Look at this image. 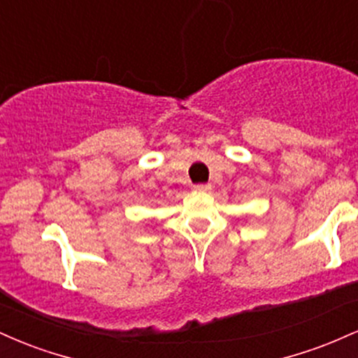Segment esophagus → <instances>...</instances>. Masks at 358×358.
I'll return each instance as SVG.
<instances>
[{"label":"esophagus","instance_id":"34e87169","mask_svg":"<svg viewBox=\"0 0 358 358\" xmlns=\"http://www.w3.org/2000/svg\"><path fill=\"white\" fill-rule=\"evenodd\" d=\"M193 188L199 192H208L212 188L210 183H199V185H193Z\"/></svg>","mask_w":358,"mask_h":358}]
</instances>
